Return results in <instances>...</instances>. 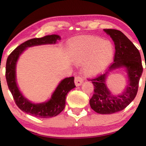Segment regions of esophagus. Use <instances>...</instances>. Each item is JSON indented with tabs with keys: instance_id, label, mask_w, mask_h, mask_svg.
<instances>
[{
	"instance_id": "34e87169",
	"label": "esophagus",
	"mask_w": 146,
	"mask_h": 146,
	"mask_svg": "<svg viewBox=\"0 0 146 146\" xmlns=\"http://www.w3.org/2000/svg\"><path fill=\"white\" fill-rule=\"evenodd\" d=\"M74 83L76 86H80L83 83V80L80 76H77L75 78Z\"/></svg>"
}]
</instances>
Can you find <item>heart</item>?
<instances>
[{
  "instance_id": "heart-1",
  "label": "heart",
  "mask_w": 146,
  "mask_h": 146,
  "mask_svg": "<svg viewBox=\"0 0 146 146\" xmlns=\"http://www.w3.org/2000/svg\"><path fill=\"white\" fill-rule=\"evenodd\" d=\"M71 59L76 64H82L84 72L96 76L104 70L112 60L113 44L96 36H86L72 40L68 44Z\"/></svg>"
}]
</instances>
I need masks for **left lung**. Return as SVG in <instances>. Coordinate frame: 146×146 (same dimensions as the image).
<instances>
[{
    "label": "left lung",
    "instance_id": "1",
    "mask_svg": "<svg viewBox=\"0 0 146 146\" xmlns=\"http://www.w3.org/2000/svg\"><path fill=\"white\" fill-rule=\"evenodd\" d=\"M104 31L114 42V62L105 74L91 80L94 92L90 105L96 112L111 114L123 110L135 98L143 67L139 50L124 34L115 29H104ZM119 69H124L127 74V84L121 94L113 95L107 87L106 80L110 72Z\"/></svg>",
    "mask_w": 146,
    "mask_h": 146
}]
</instances>
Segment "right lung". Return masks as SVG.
Returning a JSON list of instances; mask_svg holds the SVG:
<instances>
[{
  "instance_id": "right-lung-1",
  "label": "right lung",
  "mask_w": 146,
  "mask_h": 146,
  "mask_svg": "<svg viewBox=\"0 0 146 146\" xmlns=\"http://www.w3.org/2000/svg\"><path fill=\"white\" fill-rule=\"evenodd\" d=\"M59 35H52L40 38H33L25 42L16 48L8 57L6 64V79L8 87L17 106L24 112L40 118H48L58 115L65 108L66 96L74 88V78H66L60 82L50 98L41 103H34L23 94L17 82V64L19 57L26 49L36 46L55 44L60 40Z\"/></svg>"
}]
</instances>
